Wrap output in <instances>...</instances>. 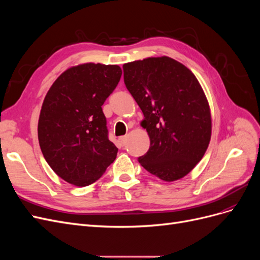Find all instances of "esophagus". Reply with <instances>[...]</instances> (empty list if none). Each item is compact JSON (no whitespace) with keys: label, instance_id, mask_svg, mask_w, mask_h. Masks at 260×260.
I'll list each match as a JSON object with an SVG mask.
<instances>
[{"label":"esophagus","instance_id":"1","mask_svg":"<svg viewBox=\"0 0 260 260\" xmlns=\"http://www.w3.org/2000/svg\"><path fill=\"white\" fill-rule=\"evenodd\" d=\"M119 141H120V143H121L122 145H124V144H125V142H127V136H122V137H120V138H119Z\"/></svg>","mask_w":260,"mask_h":260}]
</instances>
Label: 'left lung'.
<instances>
[{
	"mask_svg": "<svg viewBox=\"0 0 260 260\" xmlns=\"http://www.w3.org/2000/svg\"><path fill=\"white\" fill-rule=\"evenodd\" d=\"M122 68L151 141L139 162L167 182L183 178L203 158L211 137L210 108L199 80L168 56L135 60Z\"/></svg>",
	"mask_w": 260,
	"mask_h": 260,
	"instance_id": "left-lung-1",
	"label": "left lung"
}]
</instances>
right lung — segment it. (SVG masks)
Masks as SVG:
<instances>
[{
  "label": "right lung",
  "instance_id": "1",
  "mask_svg": "<svg viewBox=\"0 0 260 260\" xmlns=\"http://www.w3.org/2000/svg\"><path fill=\"white\" fill-rule=\"evenodd\" d=\"M117 65L86 62L65 70L44 98L38 138L58 177L76 186L99 180L117 156L102 105L121 77Z\"/></svg>",
  "mask_w": 260,
  "mask_h": 260
}]
</instances>
